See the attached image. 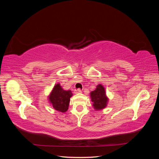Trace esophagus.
Instances as JSON below:
<instances>
[{"label":"esophagus","instance_id":"1","mask_svg":"<svg viewBox=\"0 0 159 159\" xmlns=\"http://www.w3.org/2000/svg\"><path fill=\"white\" fill-rule=\"evenodd\" d=\"M81 92V91L80 89H75L74 90V93L77 94V93H80Z\"/></svg>","mask_w":159,"mask_h":159}]
</instances>
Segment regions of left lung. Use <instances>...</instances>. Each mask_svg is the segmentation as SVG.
<instances>
[{"label": "left lung", "instance_id": "1", "mask_svg": "<svg viewBox=\"0 0 159 159\" xmlns=\"http://www.w3.org/2000/svg\"><path fill=\"white\" fill-rule=\"evenodd\" d=\"M91 102L93 103V107L96 111L102 110L106 107L108 103V98L103 86L102 84L97 85L96 89L90 93Z\"/></svg>", "mask_w": 159, "mask_h": 159}]
</instances>
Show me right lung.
<instances>
[{
  "mask_svg": "<svg viewBox=\"0 0 159 159\" xmlns=\"http://www.w3.org/2000/svg\"><path fill=\"white\" fill-rule=\"evenodd\" d=\"M72 95L71 91H66L61 87L60 84H57L52 90L48 99L50 103L56 111L64 113L68 109L70 98Z\"/></svg>",
  "mask_w": 159,
  "mask_h": 159,
  "instance_id": "obj_1",
  "label": "right lung"
}]
</instances>
